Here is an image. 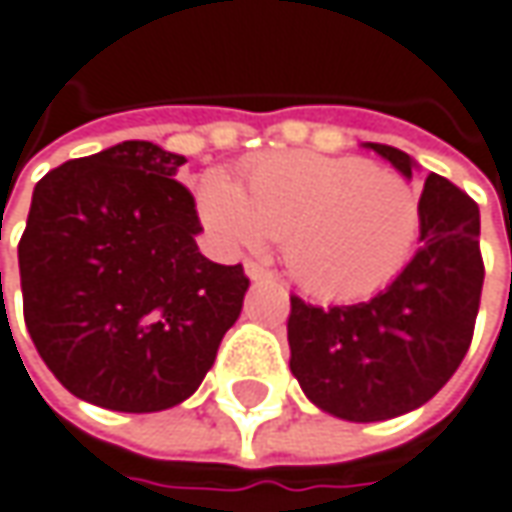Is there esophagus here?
Segmentation results:
<instances>
[{"mask_svg": "<svg viewBox=\"0 0 512 512\" xmlns=\"http://www.w3.org/2000/svg\"><path fill=\"white\" fill-rule=\"evenodd\" d=\"M246 275H249V280H263L269 278V269L255 263V260H246Z\"/></svg>", "mask_w": 512, "mask_h": 512, "instance_id": "obj_1", "label": "esophagus"}]
</instances>
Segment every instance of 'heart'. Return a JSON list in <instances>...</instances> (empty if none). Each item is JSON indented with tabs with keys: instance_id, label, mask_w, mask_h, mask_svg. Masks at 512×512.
I'll return each mask as SVG.
<instances>
[{
	"instance_id": "heart-1",
	"label": "heart",
	"mask_w": 512,
	"mask_h": 512,
	"mask_svg": "<svg viewBox=\"0 0 512 512\" xmlns=\"http://www.w3.org/2000/svg\"><path fill=\"white\" fill-rule=\"evenodd\" d=\"M197 209L232 249L280 240L289 275L321 298H358L384 286L421 229V200L404 177L361 157L312 151L252 160L240 186L206 171Z\"/></svg>"
}]
</instances>
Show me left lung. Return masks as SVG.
Returning <instances> with one entry per match:
<instances>
[{"label": "left lung", "mask_w": 512, "mask_h": 512, "mask_svg": "<svg viewBox=\"0 0 512 512\" xmlns=\"http://www.w3.org/2000/svg\"><path fill=\"white\" fill-rule=\"evenodd\" d=\"M404 177L415 160L367 143ZM478 206L430 174L421 191V246L384 292L352 306H312L292 295L289 369L306 398L344 421H387L418 410L464 361L476 326L484 260Z\"/></svg>", "instance_id": "8db88e82"}]
</instances>
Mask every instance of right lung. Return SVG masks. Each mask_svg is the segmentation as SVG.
I'll return each instance as SVG.
<instances>
[{"label": "right lung", "instance_id": "right-lung-1", "mask_svg": "<svg viewBox=\"0 0 512 512\" xmlns=\"http://www.w3.org/2000/svg\"><path fill=\"white\" fill-rule=\"evenodd\" d=\"M183 163L125 140L36 183L19 240L25 326L56 381L88 404H183L240 318L249 278L200 255L194 197L174 180Z\"/></svg>", "mask_w": 512, "mask_h": 512}]
</instances>
